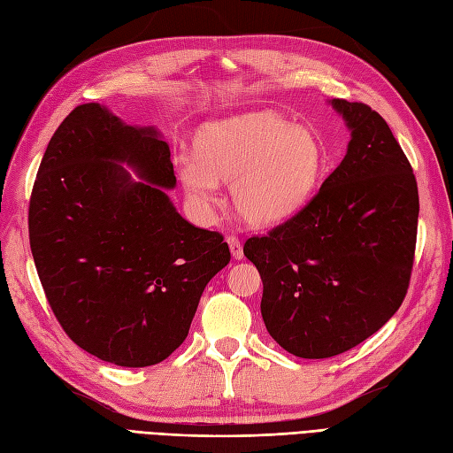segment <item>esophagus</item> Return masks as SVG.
Instances as JSON below:
<instances>
[{
	"label": "esophagus",
	"instance_id": "34e87169",
	"mask_svg": "<svg viewBox=\"0 0 453 453\" xmlns=\"http://www.w3.org/2000/svg\"><path fill=\"white\" fill-rule=\"evenodd\" d=\"M226 243H228V248H230V253H232V257L234 258H243V250H242V242H240V238L238 236H226Z\"/></svg>",
	"mask_w": 453,
	"mask_h": 453
}]
</instances>
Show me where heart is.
I'll return each mask as SVG.
<instances>
[{"instance_id": "heart-1", "label": "heart", "mask_w": 453, "mask_h": 453, "mask_svg": "<svg viewBox=\"0 0 453 453\" xmlns=\"http://www.w3.org/2000/svg\"><path fill=\"white\" fill-rule=\"evenodd\" d=\"M195 155L177 158L188 198L200 211L219 203V181L232 183L236 211L270 225L295 211L318 181L323 153L315 135L272 115L210 122L198 130Z\"/></svg>"}]
</instances>
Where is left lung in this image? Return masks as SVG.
<instances>
[{
  "label": "left lung",
  "instance_id": "obj_1",
  "mask_svg": "<svg viewBox=\"0 0 453 453\" xmlns=\"http://www.w3.org/2000/svg\"><path fill=\"white\" fill-rule=\"evenodd\" d=\"M333 105L351 130L344 160L295 215L243 245L263 280L266 331L303 359L380 331L403 304L416 253L419 196L404 150L370 105Z\"/></svg>",
  "mask_w": 453,
  "mask_h": 453
}]
</instances>
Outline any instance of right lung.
I'll return each instance as SVG.
<instances>
[{
    "instance_id": "obj_1",
    "label": "right lung",
    "mask_w": 453,
    "mask_h": 453,
    "mask_svg": "<svg viewBox=\"0 0 453 453\" xmlns=\"http://www.w3.org/2000/svg\"><path fill=\"white\" fill-rule=\"evenodd\" d=\"M117 161L146 180L134 184ZM170 147L100 104L52 134L30 196L37 276L64 333L94 357L150 366L183 344L205 285L230 260L221 232L190 225L162 187Z\"/></svg>"
}]
</instances>
